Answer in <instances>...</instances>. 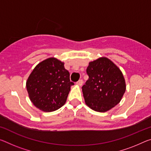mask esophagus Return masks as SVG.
<instances>
[{"label":"esophagus","instance_id":"esophagus-1","mask_svg":"<svg viewBox=\"0 0 151 151\" xmlns=\"http://www.w3.org/2000/svg\"><path fill=\"white\" fill-rule=\"evenodd\" d=\"M83 84V81L82 79H81L78 81V82H76V85H78V86H82Z\"/></svg>","mask_w":151,"mask_h":151}]
</instances>
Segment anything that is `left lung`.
Here are the masks:
<instances>
[{"mask_svg": "<svg viewBox=\"0 0 151 151\" xmlns=\"http://www.w3.org/2000/svg\"><path fill=\"white\" fill-rule=\"evenodd\" d=\"M88 79L82 87L86 104L96 111L105 112L121 101L126 83L121 70L108 58L91 62L87 68Z\"/></svg>", "mask_w": 151, "mask_h": 151, "instance_id": "8db88e82", "label": "left lung"}]
</instances>
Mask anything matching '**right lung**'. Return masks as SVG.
<instances>
[{
    "mask_svg": "<svg viewBox=\"0 0 151 151\" xmlns=\"http://www.w3.org/2000/svg\"><path fill=\"white\" fill-rule=\"evenodd\" d=\"M73 85L64 63L50 58L35 66L29 76L26 87L33 105L42 111L50 112L64 106Z\"/></svg>",
    "mask_w": 151,
    "mask_h": 151,
    "instance_id": "right-lung-1",
    "label": "right lung"
}]
</instances>
